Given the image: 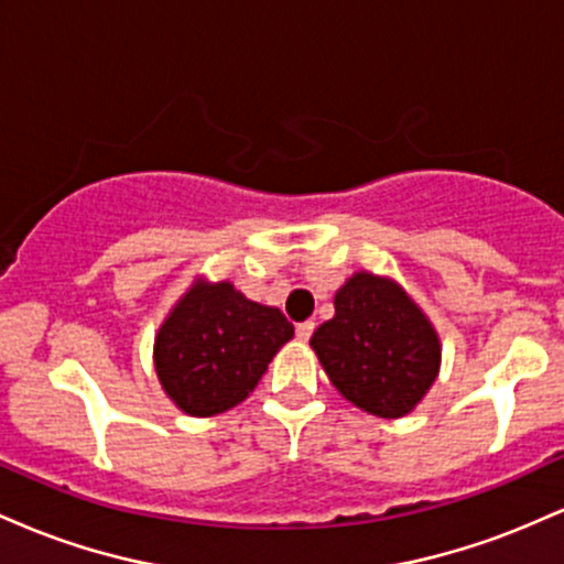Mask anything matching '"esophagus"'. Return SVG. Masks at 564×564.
<instances>
[{
    "instance_id": "esophagus-1",
    "label": "esophagus",
    "mask_w": 564,
    "mask_h": 564,
    "mask_svg": "<svg viewBox=\"0 0 564 564\" xmlns=\"http://www.w3.org/2000/svg\"><path fill=\"white\" fill-rule=\"evenodd\" d=\"M313 332H315V323L313 321H304V323H300V326H296V339L307 341L310 336H313Z\"/></svg>"
}]
</instances>
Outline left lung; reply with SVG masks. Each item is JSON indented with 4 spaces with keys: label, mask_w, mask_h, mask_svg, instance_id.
Returning <instances> with one entry per match:
<instances>
[{
    "label": "left lung",
    "mask_w": 564,
    "mask_h": 564,
    "mask_svg": "<svg viewBox=\"0 0 564 564\" xmlns=\"http://www.w3.org/2000/svg\"><path fill=\"white\" fill-rule=\"evenodd\" d=\"M310 347L349 403L381 419L411 413L440 371V336L392 278L355 273L334 296V318Z\"/></svg>",
    "instance_id": "8db88e82"
}]
</instances>
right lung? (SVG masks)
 I'll use <instances>...</instances> for the list:
<instances>
[{
  "mask_svg": "<svg viewBox=\"0 0 564 564\" xmlns=\"http://www.w3.org/2000/svg\"><path fill=\"white\" fill-rule=\"evenodd\" d=\"M291 336L294 326L278 307L246 300L230 281L198 278L161 323L156 377L187 416H215L254 392Z\"/></svg>",
  "mask_w": 564,
  "mask_h": 564,
  "instance_id": "obj_1",
  "label": "right lung"
}]
</instances>
